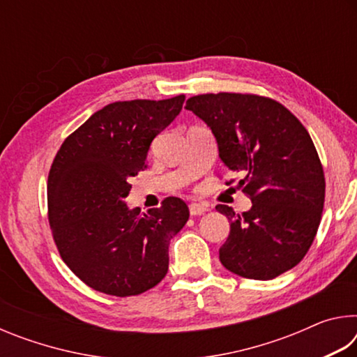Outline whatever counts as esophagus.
Instances as JSON below:
<instances>
[{"label":"esophagus","mask_w":357,"mask_h":357,"mask_svg":"<svg viewBox=\"0 0 357 357\" xmlns=\"http://www.w3.org/2000/svg\"><path fill=\"white\" fill-rule=\"evenodd\" d=\"M209 211L206 203H190L189 204V213L190 215H202Z\"/></svg>","instance_id":"34e87169"}]
</instances>
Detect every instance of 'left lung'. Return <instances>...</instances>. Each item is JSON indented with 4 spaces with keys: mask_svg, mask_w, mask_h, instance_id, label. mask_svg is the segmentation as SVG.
Here are the masks:
<instances>
[{
    "mask_svg": "<svg viewBox=\"0 0 357 357\" xmlns=\"http://www.w3.org/2000/svg\"><path fill=\"white\" fill-rule=\"evenodd\" d=\"M185 108L209 126L220 159L243 174L239 185L252 200L243 214L215 206L229 222L220 263L253 280L294 268L309 252L324 208V172L309 132L280 102L258 94H198Z\"/></svg>",
    "mask_w": 357,
    "mask_h": 357,
    "instance_id": "1",
    "label": "left lung"
}]
</instances>
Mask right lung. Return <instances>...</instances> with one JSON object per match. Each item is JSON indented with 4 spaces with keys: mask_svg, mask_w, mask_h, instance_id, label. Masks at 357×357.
I'll return each mask as SVG.
<instances>
[{
    "mask_svg": "<svg viewBox=\"0 0 357 357\" xmlns=\"http://www.w3.org/2000/svg\"><path fill=\"white\" fill-rule=\"evenodd\" d=\"M185 96L119 100L96 112L63 142L48 173L52 236L63 261L96 291L128 298L168 271V245L189 208L167 197L160 208L129 209L130 181L148 168V149L183 108Z\"/></svg>",
    "mask_w": 357,
    "mask_h": 357,
    "instance_id": "1",
    "label": "right lung"
}]
</instances>
